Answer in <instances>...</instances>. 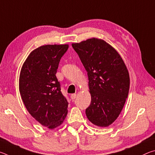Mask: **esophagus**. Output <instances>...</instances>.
<instances>
[{"label":"esophagus","mask_w":155,"mask_h":155,"mask_svg":"<svg viewBox=\"0 0 155 155\" xmlns=\"http://www.w3.org/2000/svg\"><path fill=\"white\" fill-rule=\"evenodd\" d=\"M76 97H77V94H71V96H70V98H71L72 100H74L76 98Z\"/></svg>","instance_id":"obj_1"}]
</instances>
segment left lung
<instances>
[{
  "label": "left lung",
  "instance_id": "left-lung-1",
  "mask_svg": "<svg viewBox=\"0 0 155 155\" xmlns=\"http://www.w3.org/2000/svg\"><path fill=\"white\" fill-rule=\"evenodd\" d=\"M87 72L91 103L85 110L90 121L100 127L111 125L124 107L130 87L129 73L121 56L101 39L72 44Z\"/></svg>",
  "mask_w": 155,
  "mask_h": 155
}]
</instances>
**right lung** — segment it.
<instances>
[{
  "mask_svg": "<svg viewBox=\"0 0 155 155\" xmlns=\"http://www.w3.org/2000/svg\"><path fill=\"white\" fill-rule=\"evenodd\" d=\"M68 47H38L28 54L20 70L19 90L25 106L31 116L50 129L59 127L68 114V103L55 74Z\"/></svg>",
  "mask_w": 155,
  "mask_h": 155,
  "instance_id": "obj_1",
  "label": "right lung"
}]
</instances>
